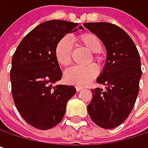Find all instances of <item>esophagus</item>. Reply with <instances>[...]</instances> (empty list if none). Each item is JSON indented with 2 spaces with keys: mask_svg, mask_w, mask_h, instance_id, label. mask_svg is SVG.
I'll list each match as a JSON object with an SVG mask.
<instances>
[{
  "mask_svg": "<svg viewBox=\"0 0 148 148\" xmlns=\"http://www.w3.org/2000/svg\"><path fill=\"white\" fill-rule=\"evenodd\" d=\"M75 89H76V91H77V92H79V91H81V90L83 89V87H82V86H75Z\"/></svg>",
  "mask_w": 148,
  "mask_h": 148,
  "instance_id": "obj_1",
  "label": "esophagus"
}]
</instances>
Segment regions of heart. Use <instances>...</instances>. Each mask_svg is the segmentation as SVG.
Instances as JSON below:
<instances>
[{"label": "heart", "mask_w": 148, "mask_h": 148, "mask_svg": "<svg viewBox=\"0 0 148 148\" xmlns=\"http://www.w3.org/2000/svg\"><path fill=\"white\" fill-rule=\"evenodd\" d=\"M77 44L92 53L88 62H95L100 65L103 62V56L100 52L102 50V43L99 38L90 32H86L78 34L74 38ZM55 57L58 64L62 67H68L72 62V45L69 38L63 37L56 43L55 46ZM99 73L98 68L94 64H90L86 67H74L68 69L65 74V80L71 85L84 86L89 84Z\"/></svg>", "instance_id": "1"}]
</instances>
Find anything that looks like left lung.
<instances>
[{
  "mask_svg": "<svg viewBox=\"0 0 148 148\" xmlns=\"http://www.w3.org/2000/svg\"><path fill=\"white\" fill-rule=\"evenodd\" d=\"M105 46L106 63L97 79L106 89H92V99L87 105L91 119L103 129L122 124L132 111L139 93L141 77L140 59L131 38L119 26L106 23H85Z\"/></svg>",
  "mask_w": 148,
  "mask_h": 148,
  "instance_id": "obj_1",
  "label": "left lung"
}]
</instances>
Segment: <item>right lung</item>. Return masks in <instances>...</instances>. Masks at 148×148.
I'll return each mask as SVG.
<instances>
[{
    "mask_svg": "<svg viewBox=\"0 0 148 148\" xmlns=\"http://www.w3.org/2000/svg\"><path fill=\"white\" fill-rule=\"evenodd\" d=\"M83 29L77 23L49 20L38 25L20 42L12 58L10 79L16 108L31 126L46 130L62 120L74 86L52 84L62 73L55 57V46L68 33Z\"/></svg>",
    "mask_w": 148,
    "mask_h": 148,
    "instance_id": "right-lung-1",
    "label": "right lung"
}]
</instances>
